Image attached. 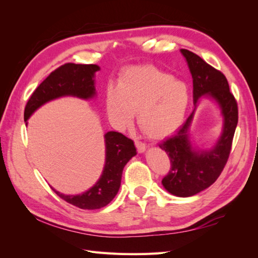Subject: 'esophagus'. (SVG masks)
<instances>
[{"mask_svg":"<svg viewBox=\"0 0 258 258\" xmlns=\"http://www.w3.org/2000/svg\"><path fill=\"white\" fill-rule=\"evenodd\" d=\"M135 144H136V147H137V150H138V152H139V153H143V152L145 151L146 146H145V144H144L143 142L139 141V140H136V141H135Z\"/></svg>","mask_w":258,"mask_h":258,"instance_id":"esophagus-1","label":"esophagus"}]
</instances>
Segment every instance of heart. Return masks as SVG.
Here are the masks:
<instances>
[{
    "instance_id": "heart-1",
    "label": "heart",
    "mask_w": 258,
    "mask_h": 258,
    "mask_svg": "<svg viewBox=\"0 0 258 258\" xmlns=\"http://www.w3.org/2000/svg\"><path fill=\"white\" fill-rule=\"evenodd\" d=\"M188 104L187 85L152 66L127 69L105 95L106 112L116 127H128L138 113L140 129L152 139L167 137L181 126Z\"/></svg>"
}]
</instances>
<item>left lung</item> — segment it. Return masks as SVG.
Here are the masks:
<instances>
[{
  "instance_id": "left-lung-1",
  "label": "left lung",
  "mask_w": 258,
  "mask_h": 258,
  "mask_svg": "<svg viewBox=\"0 0 258 258\" xmlns=\"http://www.w3.org/2000/svg\"><path fill=\"white\" fill-rule=\"evenodd\" d=\"M181 51L192 76L194 104H197L201 96H210L217 101L224 115L223 135L213 150L195 152L191 148L188 130L194 112L172 137L159 144L168 154L171 165L168 174L161 181L163 187L174 196L190 197L212 185L227 163L238 123V103L221 71L192 51Z\"/></svg>"
}]
</instances>
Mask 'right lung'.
Wrapping results in <instances>:
<instances>
[{"label":"right lung","mask_w":258,"mask_h":258,"mask_svg":"<svg viewBox=\"0 0 258 258\" xmlns=\"http://www.w3.org/2000/svg\"><path fill=\"white\" fill-rule=\"evenodd\" d=\"M100 70L96 64L66 63L57 68L37 86L25 107V120L36 108L48 101L62 96H76L89 99L96 95L93 75ZM106 159L102 176L98 183L82 195L67 196L54 190L58 196L80 209L95 210L103 208L118 192L122 170L137 154L134 141L119 132L110 131L105 135Z\"/></svg>","instance_id":"1"}]
</instances>
